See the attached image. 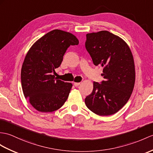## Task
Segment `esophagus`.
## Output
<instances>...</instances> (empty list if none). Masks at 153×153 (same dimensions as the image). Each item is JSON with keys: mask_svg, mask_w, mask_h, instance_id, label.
Wrapping results in <instances>:
<instances>
[{"mask_svg": "<svg viewBox=\"0 0 153 153\" xmlns=\"http://www.w3.org/2000/svg\"><path fill=\"white\" fill-rule=\"evenodd\" d=\"M81 84V83H76V82H74V86H76V87H77V86H79V85Z\"/></svg>", "mask_w": 153, "mask_h": 153, "instance_id": "obj_1", "label": "esophagus"}]
</instances>
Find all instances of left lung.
Returning <instances> with one entry per match:
<instances>
[{
    "mask_svg": "<svg viewBox=\"0 0 153 153\" xmlns=\"http://www.w3.org/2000/svg\"><path fill=\"white\" fill-rule=\"evenodd\" d=\"M85 48L95 66L100 65V83H93V90L85 99L87 107L95 114H114L128 101L135 83L134 58L123 39L107 30L86 34Z\"/></svg>",
    "mask_w": 153,
    "mask_h": 153,
    "instance_id": "obj_1",
    "label": "left lung"
}]
</instances>
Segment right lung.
<instances>
[{
  "instance_id": "1",
  "label": "right lung",
  "mask_w": 153,
  "mask_h": 153,
  "mask_svg": "<svg viewBox=\"0 0 153 153\" xmlns=\"http://www.w3.org/2000/svg\"><path fill=\"white\" fill-rule=\"evenodd\" d=\"M79 44L70 33L53 30L39 39L25 58L21 72L25 97L40 112H53L63 105L72 87L71 83L56 79L55 70L70 45Z\"/></svg>"
}]
</instances>
